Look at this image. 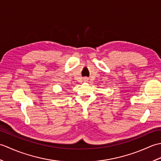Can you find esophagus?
Instances as JSON below:
<instances>
[{"label": "esophagus", "mask_w": 161, "mask_h": 161, "mask_svg": "<svg viewBox=\"0 0 161 161\" xmlns=\"http://www.w3.org/2000/svg\"><path fill=\"white\" fill-rule=\"evenodd\" d=\"M88 80H87V79L86 78H85V79H84V81H87Z\"/></svg>", "instance_id": "34e87169"}]
</instances>
